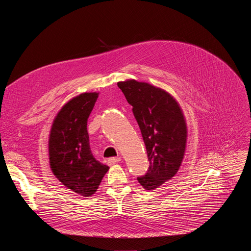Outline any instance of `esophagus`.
Instances as JSON below:
<instances>
[{
	"label": "esophagus",
	"instance_id": "34e87169",
	"mask_svg": "<svg viewBox=\"0 0 251 251\" xmlns=\"http://www.w3.org/2000/svg\"><path fill=\"white\" fill-rule=\"evenodd\" d=\"M121 161V159L120 158H110V159H108V165H110V166H112V165H115V164H117V163H119Z\"/></svg>",
	"mask_w": 251,
	"mask_h": 251
}]
</instances>
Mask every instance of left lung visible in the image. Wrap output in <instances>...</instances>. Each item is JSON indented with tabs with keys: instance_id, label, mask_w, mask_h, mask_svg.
Returning a JSON list of instances; mask_svg holds the SVG:
<instances>
[{
	"instance_id": "1",
	"label": "left lung",
	"mask_w": 251,
	"mask_h": 251,
	"mask_svg": "<svg viewBox=\"0 0 251 251\" xmlns=\"http://www.w3.org/2000/svg\"><path fill=\"white\" fill-rule=\"evenodd\" d=\"M137 120L150 162L137 180L146 191L162 186L177 173L187 144V124L176 99L146 82L128 79L117 83Z\"/></svg>"
}]
</instances>
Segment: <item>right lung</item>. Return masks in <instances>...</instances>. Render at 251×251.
I'll list each match as a JSON object with an SVG mask.
<instances>
[{
	"mask_svg": "<svg viewBox=\"0 0 251 251\" xmlns=\"http://www.w3.org/2000/svg\"><path fill=\"white\" fill-rule=\"evenodd\" d=\"M97 98V92H85L64 104L53 120L49 140L53 175L67 189L83 197L97 191L109 170L93 157L89 146L87 119Z\"/></svg>",
	"mask_w": 251,
	"mask_h": 251,
	"instance_id": "1",
	"label": "right lung"
}]
</instances>
